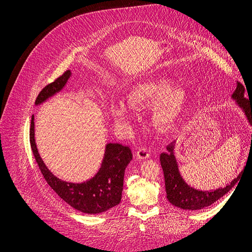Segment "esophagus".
<instances>
[{
    "label": "esophagus",
    "mask_w": 252,
    "mask_h": 252,
    "mask_svg": "<svg viewBox=\"0 0 252 252\" xmlns=\"http://www.w3.org/2000/svg\"><path fill=\"white\" fill-rule=\"evenodd\" d=\"M150 155H151L150 151L148 149H145V148L140 149L135 154L136 158H140V159H146V158H148L150 157Z\"/></svg>",
    "instance_id": "obj_1"
}]
</instances>
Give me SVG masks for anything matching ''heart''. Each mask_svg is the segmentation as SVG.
Segmentation results:
<instances>
[{
	"instance_id": "b5f03b06",
	"label": "heart",
	"mask_w": 252,
	"mask_h": 252,
	"mask_svg": "<svg viewBox=\"0 0 252 252\" xmlns=\"http://www.w3.org/2000/svg\"><path fill=\"white\" fill-rule=\"evenodd\" d=\"M172 85L173 80L167 77L148 79L132 85L127 94L129 104L138 109L153 104L152 122L161 131L174 126L189 99V93L185 87ZM131 107L123 101L116 102L111 105V114L118 122L129 124L134 112Z\"/></svg>"
}]
</instances>
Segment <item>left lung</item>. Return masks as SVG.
<instances>
[{
    "label": "left lung",
    "mask_w": 252,
    "mask_h": 252,
    "mask_svg": "<svg viewBox=\"0 0 252 252\" xmlns=\"http://www.w3.org/2000/svg\"><path fill=\"white\" fill-rule=\"evenodd\" d=\"M231 97L244 112L249 125L252 126V101L244 97V87L240 82L236 83V88ZM175 147L176 144L174 143L168 145L167 152L162 153L159 156V162H161L164 172L167 198L170 203L181 209L197 211L209 207L210 205L227 194L237 184L238 180L244 172L242 171L234 180L231 181L230 184H227L224 188L209 191L197 190L189 186L181 176L175 157ZM251 152L252 150L250 149L248 158L251 155Z\"/></svg>",
    "instance_id": "obj_1"
}]
</instances>
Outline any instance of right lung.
<instances>
[{
	"mask_svg": "<svg viewBox=\"0 0 252 252\" xmlns=\"http://www.w3.org/2000/svg\"><path fill=\"white\" fill-rule=\"evenodd\" d=\"M70 76L71 71L67 70L54 82L45 86L36 98V105L61 91ZM30 144L45 180L54 192L74 209L87 214H98L121 203L125 171L132 159V154L128 147L121 144H107L100 169L96 175L83 183H69L54 176L41 158L35 143L34 116L31 120Z\"/></svg>",
	"mask_w": 252,
	"mask_h": 252,
	"instance_id": "1",
	"label": "right lung"
}]
</instances>
